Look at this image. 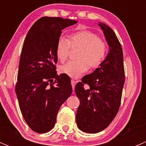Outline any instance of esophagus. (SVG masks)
<instances>
[{
    "instance_id": "34e87169",
    "label": "esophagus",
    "mask_w": 146,
    "mask_h": 146,
    "mask_svg": "<svg viewBox=\"0 0 146 146\" xmlns=\"http://www.w3.org/2000/svg\"><path fill=\"white\" fill-rule=\"evenodd\" d=\"M76 81H75L74 80H71V85H72V88H73V90H74V88L75 86H76Z\"/></svg>"
}]
</instances>
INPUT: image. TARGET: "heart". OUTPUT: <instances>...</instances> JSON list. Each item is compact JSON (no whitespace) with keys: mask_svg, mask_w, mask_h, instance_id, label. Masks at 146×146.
Returning <instances> with one entry per match:
<instances>
[{"mask_svg":"<svg viewBox=\"0 0 146 146\" xmlns=\"http://www.w3.org/2000/svg\"><path fill=\"white\" fill-rule=\"evenodd\" d=\"M71 47H80L78 61H70L60 66L61 73L73 78H78L89 68L99 67L107 55V45L98 35L89 30H78L68 35V39L60 36L56 44V55L58 60L67 58Z\"/></svg>","mask_w":146,"mask_h":146,"instance_id":"b5f03b06","label":"heart"}]
</instances>
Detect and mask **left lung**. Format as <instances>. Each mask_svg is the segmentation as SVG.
<instances>
[{"label": "left lung", "mask_w": 146, "mask_h": 146, "mask_svg": "<svg viewBox=\"0 0 146 146\" xmlns=\"http://www.w3.org/2000/svg\"><path fill=\"white\" fill-rule=\"evenodd\" d=\"M109 51L105 60L92 73L76 84L75 91L80 105L76 114L78 129L89 133L105 129L117 115L124 84L123 56L121 46L114 31L99 22ZM90 88H84V84Z\"/></svg>", "instance_id": "left-lung-1"}]
</instances>
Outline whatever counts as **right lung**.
<instances>
[{
    "instance_id": "obj_1",
    "label": "right lung",
    "mask_w": 146,
    "mask_h": 146,
    "mask_svg": "<svg viewBox=\"0 0 146 146\" xmlns=\"http://www.w3.org/2000/svg\"><path fill=\"white\" fill-rule=\"evenodd\" d=\"M77 23L61 17H41L25 39L15 92L23 118L36 133H46L54 128L60 107L72 93L70 78L56 74V44L63 29Z\"/></svg>"
}]
</instances>
